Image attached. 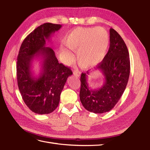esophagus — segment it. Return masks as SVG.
I'll list each match as a JSON object with an SVG mask.
<instances>
[{
	"label": "esophagus",
	"instance_id": "34e87169",
	"mask_svg": "<svg viewBox=\"0 0 150 150\" xmlns=\"http://www.w3.org/2000/svg\"><path fill=\"white\" fill-rule=\"evenodd\" d=\"M73 74L75 76H77V77H79L80 75H81V72L78 70H75L73 72Z\"/></svg>",
	"mask_w": 150,
	"mask_h": 150
}]
</instances>
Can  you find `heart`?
Masks as SVG:
<instances>
[{
    "instance_id": "heart-1",
    "label": "heart",
    "mask_w": 150,
    "mask_h": 150,
    "mask_svg": "<svg viewBox=\"0 0 150 150\" xmlns=\"http://www.w3.org/2000/svg\"><path fill=\"white\" fill-rule=\"evenodd\" d=\"M110 35L102 28H78L68 34L64 43L71 51L76 52L79 65L83 69L97 66L105 57L110 46ZM63 61L69 64L73 60L72 53L61 48Z\"/></svg>"
}]
</instances>
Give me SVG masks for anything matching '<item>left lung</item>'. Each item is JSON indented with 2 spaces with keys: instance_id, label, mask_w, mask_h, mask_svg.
Listing matches in <instances>:
<instances>
[{
  "instance_id": "8db88e82",
  "label": "left lung",
  "mask_w": 150,
  "mask_h": 150,
  "mask_svg": "<svg viewBox=\"0 0 150 150\" xmlns=\"http://www.w3.org/2000/svg\"><path fill=\"white\" fill-rule=\"evenodd\" d=\"M110 48L96 69L104 76L100 88L91 89L88 83L89 72L81 74L79 97L86 110L94 113L110 111L120 100L129 76V52L123 39L117 32L110 29Z\"/></svg>"
}]
</instances>
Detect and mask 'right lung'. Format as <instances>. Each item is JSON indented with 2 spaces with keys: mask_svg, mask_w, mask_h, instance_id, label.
Here are the masks:
<instances>
[{
  "mask_svg": "<svg viewBox=\"0 0 150 150\" xmlns=\"http://www.w3.org/2000/svg\"><path fill=\"white\" fill-rule=\"evenodd\" d=\"M62 27L45 23L30 33L22 42L17 62V84L22 99L30 110L37 114H49L56 110L71 70L59 63L54 50L46 47L47 40ZM42 60V71L34 76L31 63Z\"/></svg>",
  "mask_w": 150,
  "mask_h": 150,
  "instance_id": "right-lung-1",
  "label": "right lung"
}]
</instances>
